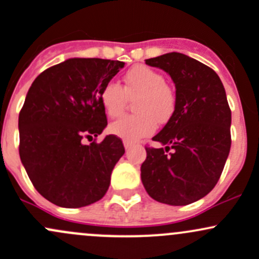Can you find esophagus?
I'll use <instances>...</instances> for the list:
<instances>
[{
	"label": "esophagus",
	"mask_w": 259,
	"mask_h": 259,
	"mask_svg": "<svg viewBox=\"0 0 259 259\" xmlns=\"http://www.w3.org/2000/svg\"><path fill=\"white\" fill-rule=\"evenodd\" d=\"M133 145H134V144H133L132 141L124 140V146H125V149H126V150H127V149H130V148H132Z\"/></svg>",
	"instance_id": "esophagus-1"
}]
</instances>
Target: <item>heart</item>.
Wrapping results in <instances>:
<instances>
[{"label":"heart","instance_id":"obj_1","mask_svg":"<svg viewBox=\"0 0 259 259\" xmlns=\"http://www.w3.org/2000/svg\"><path fill=\"white\" fill-rule=\"evenodd\" d=\"M122 87L107 83L100 92V103L110 118H116L126 107L127 98H135V114L124 115L110 125V132L127 141L148 137L157 122L165 124L174 115L176 95L165 83L164 75L146 65H134L122 78Z\"/></svg>","mask_w":259,"mask_h":259}]
</instances>
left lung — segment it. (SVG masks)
Returning <instances> with one entry per match:
<instances>
[{"label":"left lung","instance_id":"left-lung-1","mask_svg":"<svg viewBox=\"0 0 259 259\" xmlns=\"http://www.w3.org/2000/svg\"><path fill=\"white\" fill-rule=\"evenodd\" d=\"M145 63L174 80L176 108L152 138L165 148H145L141 181L157 202L189 205L216 186L230 154L231 109L225 88L213 69L182 53H166Z\"/></svg>","mask_w":259,"mask_h":259}]
</instances>
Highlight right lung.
<instances>
[{"instance_id":"right-lung-1","label":"right lung","mask_w":259,"mask_h":259,"mask_svg":"<svg viewBox=\"0 0 259 259\" xmlns=\"http://www.w3.org/2000/svg\"><path fill=\"white\" fill-rule=\"evenodd\" d=\"M124 62L70 58L32 83L18 116L20 157L34 189L52 203L78 208L107 194L122 141L107 135L84 144L108 125L100 92Z\"/></svg>"}]
</instances>
